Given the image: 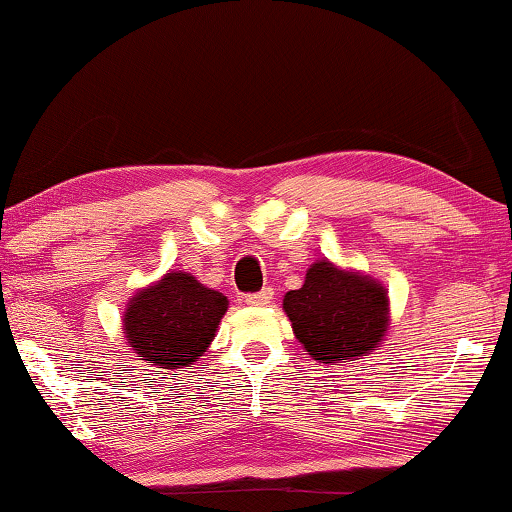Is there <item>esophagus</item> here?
Instances as JSON below:
<instances>
[{
	"label": "esophagus",
	"mask_w": 512,
	"mask_h": 512,
	"mask_svg": "<svg viewBox=\"0 0 512 512\" xmlns=\"http://www.w3.org/2000/svg\"><path fill=\"white\" fill-rule=\"evenodd\" d=\"M271 299H273V290H271V287H264L262 292H257V294H248V297H246V304H248V306H253V308H262V306H269V304H271Z\"/></svg>",
	"instance_id": "obj_1"
}]
</instances>
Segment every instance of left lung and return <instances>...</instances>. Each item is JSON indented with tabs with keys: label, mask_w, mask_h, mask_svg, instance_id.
Segmentation results:
<instances>
[{
	"label": "left lung",
	"mask_w": 512,
	"mask_h": 512,
	"mask_svg": "<svg viewBox=\"0 0 512 512\" xmlns=\"http://www.w3.org/2000/svg\"><path fill=\"white\" fill-rule=\"evenodd\" d=\"M283 311L315 362L341 364L371 357L390 329V297L378 278L318 259L304 285L290 290Z\"/></svg>",
	"instance_id": "1"
}]
</instances>
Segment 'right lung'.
Returning a JSON list of instances; mask_svg holds the SVG:
<instances>
[{"label":"right lung","mask_w":512,"mask_h":512,"mask_svg":"<svg viewBox=\"0 0 512 512\" xmlns=\"http://www.w3.org/2000/svg\"><path fill=\"white\" fill-rule=\"evenodd\" d=\"M227 308L222 292L187 271H169L132 294L122 313V334L136 357L178 376L204 357Z\"/></svg>","instance_id":"1"}]
</instances>
